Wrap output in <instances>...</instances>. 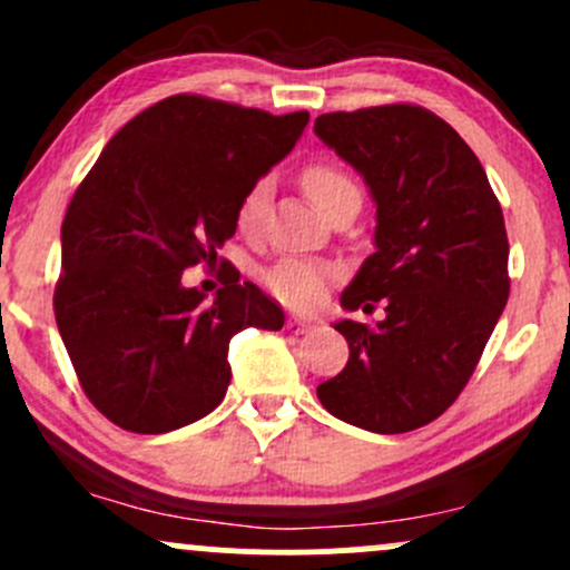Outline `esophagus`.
Masks as SVG:
<instances>
[{
    "label": "esophagus",
    "instance_id": "esophagus-1",
    "mask_svg": "<svg viewBox=\"0 0 570 570\" xmlns=\"http://www.w3.org/2000/svg\"><path fill=\"white\" fill-rule=\"evenodd\" d=\"M286 327H289V331L292 333H297V335H301V333H308V331H314V322H311V320H303V316H292V320L289 322H286Z\"/></svg>",
    "mask_w": 570,
    "mask_h": 570
}]
</instances>
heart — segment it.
<instances>
[{
    "mask_svg": "<svg viewBox=\"0 0 570 570\" xmlns=\"http://www.w3.org/2000/svg\"><path fill=\"white\" fill-rule=\"evenodd\" d=\"M303 188L305 194H308V199L314 202L322 213H327L341 196L361 194L355 179L333 164L305 166ZM265 199V179H259V183L250 185V188L245 190V196L237 205V229L243 232V235L250 237L259 232ZM327 278H331V269L322 265V262L303 259V256H286V259L275 262V265L265 273L269 295L284 305H292V308H314V305H320L322 297H325Z\"/></svg>",
    "mask_w": 570,
    "mask_h": 570,
    "instance_id": "b5f03b06",
    "label": "heart"
}]
</instances>
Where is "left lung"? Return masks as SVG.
Listing matches in <instances>:
<instances>
[{"label": "left lung", "instance_id": "1", "mask_svg": "<svg viewBox=\"0 0 570 570\" xmlns=\"http://www.w3.org/2000/svg\"><path fill=\"white\" fill-rule=\"evenodd\" d=\"M314 134L361 171L376 202V250L341 305L385 303L374 327L335 322L350 361L316 395L338 421L404 434L459 399L505 308L502 207L475 153L423 106L322 114Z\"/></svg>", "mask_w": 570, "mask_h": 570}]
</instances>
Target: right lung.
Instances as JSON below:
<instances>
[{"label": "right lung", "instance_id": "1", "mask_svg": "<svg viewBox=\"0 0 570 570\" xmlns=\"http://www.w3.org/2000/svg\"><path fill=\"white\" fill-rule=\"evenodd\" d=\"M308 111L171 95L106 144L62 220L53 314L87 399L136 434L199 421L229 387V341L281 331L284 311L226 262L213 301L183 286L215 267L237 205L292 153Z\"/></svg>", "mask_w": 570, "mask_h": 570}]
</instances>
